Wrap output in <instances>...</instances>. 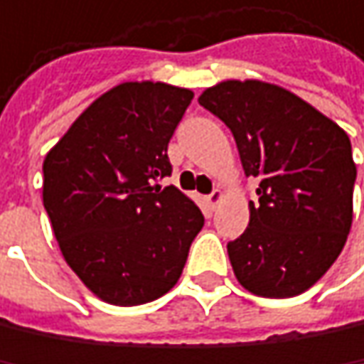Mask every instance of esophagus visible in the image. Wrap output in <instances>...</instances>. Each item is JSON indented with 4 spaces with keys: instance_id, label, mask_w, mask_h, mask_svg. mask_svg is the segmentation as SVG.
I'll use <instances>...</instances> for the list:
<instances>
[{
    "instance_id": "esophagus-1",
    "label": "esophagus",
    "mask_w": 364,
    "mask_h": 364,
    "mask_svg": "<svg viewBox=\"0 0 364 364\" xmlns=\"http://www.w3.org/2000/svg\"><path fill=\"white\" fill-rule=\"evenodd\" d=\"M205 199H208V203H210V208L214 210V208H216V203H218V201L223 199V191H218V188H214V191H212V193H210V195H208Z\"/></svg>"
}]
</instances>
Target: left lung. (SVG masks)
Returning a JSON list of instances; mask_svg holds the SVG:
<instances>
[{
	"mask_svg": "<svg viewBox=\"0 0 364 364\" xmlns=\"http://www.w3.org/2000/svg\"><path fill=\"white\" fill-rule=\"evenodd\" d=\"M199 103L233 133L244 171L259 180L250 225L227 244L240 284L294 296L341 255L352 227L356 165L348 135L316 107L259 80H227Z\"/></svg>",
	"mask_w": 364,
	"mask_h": 364,
	"instance_id": "8db88e82",
	"label": "left lung"
}]
</instances>
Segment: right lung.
<instances>
[{
  "mask_svg": "<svg viewBox=\"0 0 364 364\" xmlns=\"http://www.w3.org/2000/svg\"><path fill=\"white\" fill-rule=\"evenodd\" d=\"M193 91L124 82L78 116L44 159V208L68 265L114 305H141L176 286L201 210L176 186L169 139Z\"/></svg>",
  "mask_w": 364,
  "mask_h": 364,
  "instance_id": "right-lung-1",
  "label": "right lung"
}]
</instances>
